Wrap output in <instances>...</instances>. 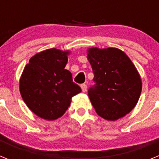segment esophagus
<instances>
[{
    "label": "esophagus",
    "instance_id": "1",
    "mask_svg": "<svg viewBox=\"0 0 159 159\" xmlns=\"http://www.w3.org/2000/svg\"><path fill=\"white\" fill-rule=\"evenodd\" d=\"M81 89L84 92H85L87 91V85L85 84H81Z\"/></svg>",
    "mask_w": 159,
    "mask_h": 159
}]
</instances>
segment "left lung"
I'll return each mask as SVG.
<instances>
[{
  "label": "left lung",
  "mask_w": 159,
  "mask_h": 159,
  "mask_svg": "<svg viewBox=\"0 0 159 159\" xmlns=\"http://www.w3.org/2000/svg\"><path fill=\"white\" fill-rule=\"evenodd\" d=\"M88 60L95 82L88 96L96 113L110 121L130 113L142 92L141 77L130 58L116 48H91Z\"/></svg>",
  "instance_id": "left-lung-1"
}]
</instances>
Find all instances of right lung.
<instances>
[{
    "label": "right lung",
    "mask_w": 159,
    "mask_h": 159,
    "mask_svg": "<svg viewBox=\"0 0 159 159\" xmlns=\"http://www.w3.org/2000/svg\"><path fill=\"white\" fill-rule=\"evenodd\" d=\"M69 51L50 48L29 60L20 79V92L28 107L39 117L55 120L65 113L81 88L64 69Z\"/></svg>",
    "instance_id": "1"
}]
</instances>
